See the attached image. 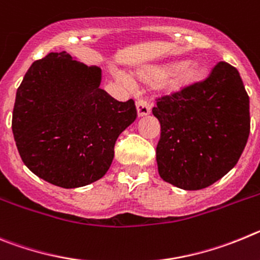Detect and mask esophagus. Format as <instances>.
<instances>
[{
    "label": "esophagus",
    "mask_w": 260,
    "mask_h": 260,
    "mask_svg": "<svg viewBox=\"0 0 260 260\" xmlns=\"http://www.w3.org/2000/svg\"><path fill=\"white\" fill-rule=\"evenodd\" d=\"M136 109H137V115L139 116H145L147 114H150L151 111L150 104H147L144 100H137L136 101Z\"/></svg>",
    "instance_id": "obj_1"
}]
</instances>
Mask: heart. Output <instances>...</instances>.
Returning a JSON list of instances; mask_svg holds the SVG:
<instances>
[{
    "label": "heart",
    "instance_id": "b5f03b06",
    "mask_svg": "<svg viewBox=\"0 0 260 260\" xmlns=\"http://www.w3.org/2000/svg\"><path fill=\"white\" fill-rule=\"evenodd\" d=\"M205 71L200 63L184 62L142 70L137 72V78L149 83H159V88L167 94H179L198 83Z\"/></svg>",
    "mask_w": 260,
    "mask_h": 260
}]
</instances>
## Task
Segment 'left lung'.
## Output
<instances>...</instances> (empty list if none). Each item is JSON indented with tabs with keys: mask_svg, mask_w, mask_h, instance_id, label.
<instances>
[{
	"mask_svg": "<svg viewBox=\"0 0 260 260\" xmlns=\"http://www.w3.org/2000/svg\"><path fill=\"white\" fill-rule=\"evenodd\" d=\"M249 95L237 69L216 63L205 80L156 98L159 175L185 190L212 185L238 162L250 133Z\"/></svg>",
	"mask_w": 260,
	"mask_h": 260,
	"instance_id": "left-lung-1",
	"label": "left lung"
}]
</instances>
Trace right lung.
Here are the masks:
<instances>
[{
    "label": "right lung",
    "instance_id": "right-lung-1",
    "mask_svg": "<svg viewBox=\"0 0 260 260\" xmlns=\"http://www.w3.org/2000/svg\"><path fill=\"white\" fill-rule=\"evenodd\" d=\"M100 84L101 69L62 51L32 63L16 90L11 127L20 158L53 185L101 179L119 135L137 118L133 100L116 101Z\"/></svg>",
    "mask_w": 260,
    "mask_h": 260
}]
</instances>
